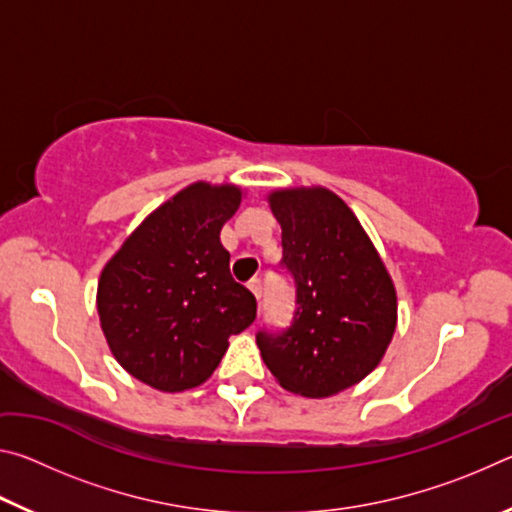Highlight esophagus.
Instances as JSON below:
<instances>
[{
  "instance_id": "obj_1",
  "label": "esophagus",
  "mask_w": 512,
  "mask_h": 512,
  "mask_svg": "<svg viewBox=\"0 0 512 512\" xmlns=\"http://www.w3.org/2000/svg\"><path fill=\"white\" fill-rule=\"evenodd\" d=\"M248 289L253 291V296L257 300H262V280H259V277H253V280L248 282Z\"/></svg>"
}]
</instances>
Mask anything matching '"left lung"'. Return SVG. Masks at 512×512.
Segmentation results:
<instances>
[{
  "label": "left lung",
  "instance_id": "left-lung-1",
  "mask_svg": "<svg viewBox=\"0 0 512 512\" xmlns=\"http://www.w3.org/2000/svg\"><path fill=\"white\" fill-rule=\"evenodd\" d=\"M282 225V262L296 287L289 327L257 329L273 377L307 397L341 393L377 368L397 323L384 262L352 210L323 187L268 196Z\"/></svg>",
  "mask_w": 512,
  "mask_h": 512
}]
</instances>
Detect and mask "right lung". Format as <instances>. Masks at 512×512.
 <instances>
[{
    "mask_svg": "<svg viewBox=\"0 0 512 512\" xmlns=\"http://www.w3.org/2000/svg\"><path fill=\"white\" fill-rule=\"evenodd\" d=\"M239 203V187L189 185L103 268L97 309L110 350L158 391L201 386L221 363L228 336L257 316L255 296L232 280L219 239Z\"/></svg>",
    "mask_w": 512,
    "mask_h": 512,
    "instance_id": "right-lung-1",
    "label": "right lung"
}]
</instances>
